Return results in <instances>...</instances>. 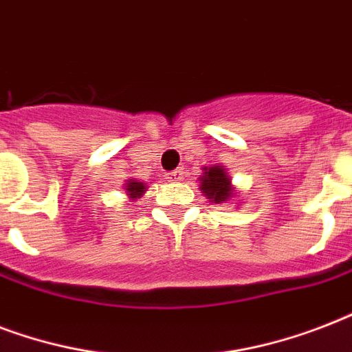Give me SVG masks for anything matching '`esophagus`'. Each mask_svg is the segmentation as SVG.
Masks as SVG:
<instances>
[{"label": "esophagus", "mask_w": 352, "mask_h": 352, "mask_svg": "<svg viewBox=\"0 0 352 352\" xmlns=\"http://www.w3.org/2000/svg\"><path fill=\"white\" fill-rule=\"evenodd\" d=\"M184 173H186V171L182 170V168H177V170L168 173V179H171V181H182V179H184Z\"/></svg>", "instance_id": "34e87169"}]
</instances>
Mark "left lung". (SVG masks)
Wrapping results in <instances>:
<instances>
[{
	"label": "left lung",
	"instance_id": "8db88e82",
	"mask_svg": "<svg viewBox=\"0 0 352 352\" xmlns=\"http://www.w3.org/2000/svg\"><path fill=\"white\" fill-rule=\"evenodd\" d=\"M201 192L214 203H225L226 199L234 195L230 177L226 175L223 166H214L204 171V175L201 177Z\"/></svg>",
	"mask_w": 352,
	"mask_h": 352
}]
</instances>
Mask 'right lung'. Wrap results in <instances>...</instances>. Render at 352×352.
Masks as SVG:
<instances>
[{
    "mask_svg": "<svg viewBox=\"0 0 352 352\" xmlns=\"http://www.w3.org/2000/svg\"><path fill=\"white\" fill-rule=\"evenodd\" d=\"M126 190H127V195H129V197L137 199V197H140L144 192H146V186H144V182L129 181L126 184Z\"/></svg>",
    "mask_w": 352,
    "mask_h": 352,
    "instance_id": "obj_1",
    "label": "right lung"
}]
</instances>
